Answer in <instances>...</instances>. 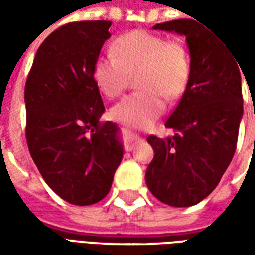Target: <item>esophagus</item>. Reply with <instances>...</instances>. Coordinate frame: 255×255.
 Listing matches in <instances>:
<instances>
[{"label": "esophagus", "instance_id": "34e87169", "mask_svg": "<svg viewBox=\"0 0 255 255\" xmlns=\"http://www.w3.org/2000/svg\"><path fill=\"white\" fill-rule=\"evenodd\" d=\"M124 132L127 135V146H126V149H127L128 151H132L133 146L140 140V136H139L138 133H135L133 131H131L129 128H124Z\"/></svg>", "mask_w": 255, "mask_h": 255}]
</instances>
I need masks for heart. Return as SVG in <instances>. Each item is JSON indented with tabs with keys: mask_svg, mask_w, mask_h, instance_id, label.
<instances>
[{
	"mask_svg": "<svg viewBox=\"0 0 255 255\" xmlns=\"http://www.w3.org/2000/svg\"><path fill=\"white\" fill-rule=\"evenodd\" d=\"M113 54L95 58L93 78L109 98L122 93L129 73H136L140 89L126 95L112 108V116L129 127L140 128L155 120L165 109V97L175 100L187 89L191 64L180 42L146 30H133L112 42Z\"/></svg>",
	"mask_w": 255,
	"mask_h": 255,
	"instance_id": "1",
	"label": "heart"
}]
</instances>
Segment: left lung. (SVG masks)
I'll return each instance as SVG.
<instances>
[{
	"instance_id": "1",
	"label": "left lung",
	"mask_w": 255,
	"mask_h": 255,
	"mask_svg": "<svg viewBox=\"0 0 255 255\" xmlns=\"http://www.w3.org/2000/svg\"><path fill=\"white\" fill-rule=\"evenodd\" d=\"M153 30L186 36L191 75L182 100L165 122L173 136L147 138L154 158L144 179L158 201L188 208L217 187L235 154L243 116L241 65L209 27L195 20H172Z\"/></svg>"
}]
</instances>
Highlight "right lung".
<instances>
[{
    "mask_svg": "<svg viewBox=\"0 0 255 255\" xmlns=\"http://www.w3.org/2000/svg\"><path fill=\"white\" fill-rule=\"evenodd\" d=\"M112 21L69 23L43 41L25 82V138L49 187L87 206L106 197L123 158L120 128L105 112L93 65Z\"/></svg>",
    "mask_w": 255,
    "mask_h": 255,
    "instance_id": "right-lung-1",
    "label": "right lung"
}]
</instances>
